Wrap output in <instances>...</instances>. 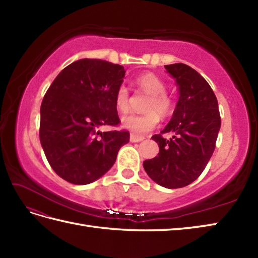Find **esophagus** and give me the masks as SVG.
Wrapping results in <instances>:
<instances>
[{"label":"esophagus","instance_id":"1","mask_svg":"<svg viewBox=\"0 0 258 258\" xmlns=\"http://www.w3.org/2000/svg\"><path fill=\"white\" fill-rule=\"evenodd\" d=\"M143 140H144L143 136H138L133 133L130 135V141L132 142V143H139V142H142Z\"/></svg>","mask_w":258,"mask_h":258}]
</instances>
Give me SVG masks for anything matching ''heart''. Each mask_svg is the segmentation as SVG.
Returning a JSON list of instances; mask_svg holds the SVG:
<instances>
[{
	"label": "heart",
	"instance_id": "b5f03b06",
	"mask_svg": "<svg viewBox=\"0 0 258 258\" xmlns=\"http://www.w3.org/2000/svg\"><path fill=\"white\" fill-rule=\"evenodd\" d=\"M136 84L150 93L143 115L130 114L122 118V126L135 135H144L154 130L161 116H167L172 112V101L165 93L166 84L154 73H144L136 79ZM115 106L119 113H127L130 109V92L125 85H120L115 93Z\"/></svg>",
	"mask_w": 258,
	"mask_h": 258
}]
</instances>
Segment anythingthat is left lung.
<instances>
[{
    "label": "left lung",
    "instance_id": "1",
    "mask_svg": "<svg viewBox=\"0 0 258 258\" xmlns=\"http://www.w3.org/2000/svg\"><path fill=\"white\" fill-rule=\"evenodd\" d=\"M175 80L178 100L173 116L161 134L153 135L158 155L146 160L147 175L166 188L187 186L200 176L215 150L221 128L217 98L212 87L194 69L183 63L165 65ZM172 133L169 140L161 134Z\"/></svg>",
    "mask_w": 258,
    "mask_h": 258
}]
</instances>
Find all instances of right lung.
Masks as SVG:
<instances>
[{
    "mask_svg": "<svg viewBox=\"0 0 258 258\" xmlns=\"http://www.w3.org/2000/svg\"><path fill=\"white\" fill-rule=\"evenodd\" d=\"M122 65L82 58L61 71L41 104L40 141L53 171L75 185H86L108 172L126 131L102 132L119 123L115 93L122 85Z\"/></svg>",
    "mask_w": 258,
    "mask_h": 258,
    "instance_id": "right-lung-1",
    "label": "right lung"
}]
</instances>
